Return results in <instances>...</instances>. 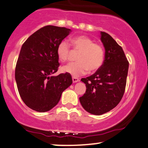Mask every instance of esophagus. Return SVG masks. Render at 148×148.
I'll return each instance as SVG.
<instances>
[{"label": "esophagus", "mask_w": 148, "mask_h": 148, "mask_svg": "<svg viewBox=\"0 0 148 148\" xmlns=\"http://www.w3.org/2000/svg\"><path fill=\"white\" fill-rule=\"evenodd\" d=\"M72 81H73V82H74V83L78 82H79V78L73 77H72Z\"/></svg>", "instance_id": "1"}]
</instances>
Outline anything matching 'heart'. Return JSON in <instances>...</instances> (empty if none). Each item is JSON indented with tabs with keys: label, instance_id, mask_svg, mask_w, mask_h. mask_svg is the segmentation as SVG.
Here are the masks:
<instances>
[{
	"label": "heart",
	"instance_id": "obj_1",
	"mask_svg": "<svg viewBox=\"0 0 148 148\" xmlns=\"http://www.w3.org/2000/svg\"><path fill=\"white\" fill-rule=\"evenodd\" d=\"M74 50H78L77 60L62 66L64 72L70 74L73 77H79L85 74L88 70H98L103 64L105 53L103 47L94 43L91 38L86 36H78L71 40ZM70 53V45L65 40H62L57 47V55L61 62L68 60Z\"/></svg>",
	"mask_w": 148,
	"mask_h": 148
}]
</instances>
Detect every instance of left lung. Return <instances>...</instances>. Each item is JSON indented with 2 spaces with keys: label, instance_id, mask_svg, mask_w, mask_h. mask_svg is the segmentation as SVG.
<instances>
[{
  "label": "left lung",
  "instance_id": "8db88e82",
  "mask_svg": "<svg viewBox=\"0 0 148 148\" xmlns=\"http://www.w3.org/2000/svg\"><path fill=\"white\" fill-rule=\"evenodd\" d=\"M101 41L105 49L103 65L95 74L83 78L86 90L79 98L88 112L101 115L114 108L124 95L129 61L122 48L105 32H101Z\"/></svg>",
  "mask_w": 148,
  "mask_h": 148
}]
</instances>
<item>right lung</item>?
Returning <instances> with one entry per match:
<instances>
[{
	"instance_id": "1",
	"label": "right lung",
	"mask_w": 148,
	"mask_h": 148,
	"mask_svg": "<svg viewBox=\"0 0 148 148\" xmlns=\"http://www.w3.org/2000/svg\"><path fill=\"white\" fill-rule=\"evenodd\" d=\"M71 29L48 25L27 38L15 67V80L21 98L29 108L44 112L58 103L62 92L72 84L70 74L53 76L58 70V44Z\"/></svg>"
}]
</instances>
